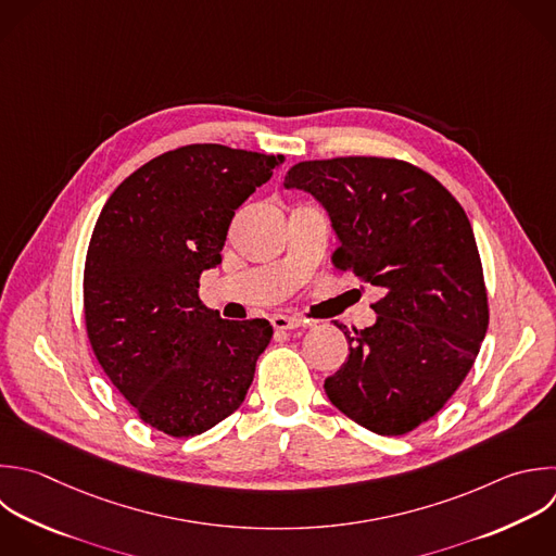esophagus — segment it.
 <instances>
[{"label": "esophagus", "instance_id": "obj_1", "mask_svg": "<svg viewBox=\"0 0 556 556\" xmlns=\"http://www.w3.org/2000/svg\"><path fill=\"white\" fill-rule=\"evenodd\" d=\"M271 324L276 330H293V328H300L302 326V319L298 317H287V315H274L271 317Z\"/></svg>", "mask_w": 556, "mask_h": 556}]
</instances>
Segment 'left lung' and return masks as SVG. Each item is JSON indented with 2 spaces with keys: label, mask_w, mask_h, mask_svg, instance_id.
<instances>
[{
  "label": "left lung",
  "mask_w": 556,
  "mask_h": 556,
  "mask_svg": "<svg viewBox=\"0 0 556 556\" xmlns=\"http://www.w3.org/2000/svg\"><path fill=\"white\" fill-rule=\"evenodd\" d=\"M287 189L311 193L337 235L334 267L378 287L376 321L352 332L328 400L358 426L397 437L437 415L471 369L489 324L471 224L424 169L378 156L304 161Z\"/></svg>",
  "instance_id": "8db88e82"
}]
</instances>
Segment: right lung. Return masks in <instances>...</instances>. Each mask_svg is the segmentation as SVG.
<instances>
[{"mask_svg": "<svg viewBox=\"0 0 556 556\" xmlns=\"http://www.w3.org/2000/svg\"><path fill=\"white\" fill-rule=\"evenodd\" d=\"M282 161L185 146L128 176L98 217L85 263L87 334L111 382L165 434L195 437L235 413L271 341L267 319H222L198 289L222 263L235 211Z\"/></svg>", "mask_w": 556, "mask_h": 556, "instance_id": "obj_1", "label": "right lung"}]
</instances>
